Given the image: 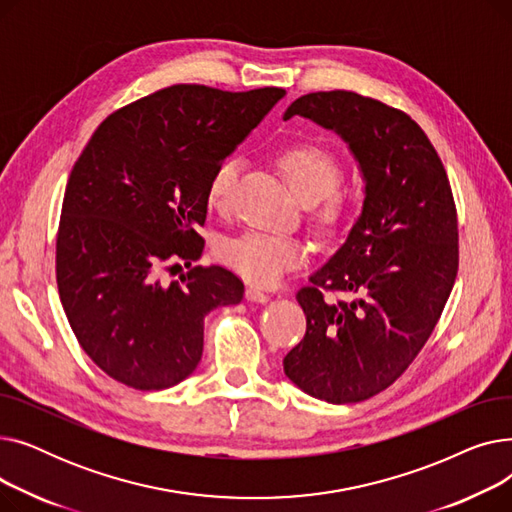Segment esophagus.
<instances>
[{
    "mask_svg": "<svg viewBox=\"0 0 512 512\" xmlns=\"http://www.w3.org/2000/svg\"><path fill=\"white\" fill-rule=\"evenodd\" d=\"M245 294H247L249 301H255V303H267V301H270V294L263 292L259 286H249Z\"/></svg>",
    "mask_w": 512,
    "mask_h": 512,
    "instance_id": "34e87169",
    "label": "esophagus"
}]
</instances>
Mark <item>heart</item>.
<instances>
[{"mask_svg": "<svg viewBox=\"0 0 512 512\" xmlns=\"http://www.w3.org/2000/svg\"><path fill=\"white\" fill-rule=\"evenodd\" d=\"M276 166L297 197L313 207L315 220L332 228L346 213L348 199L340 191V159L319 143H292L276 153ZM240 159L224 157L213 168L207 182V203L211 209L226 213L240 176ZM309 249L303 240L267 232H247L228 238L218 245V259L238 276L253 284L270 286L284 274L307 261Z\"/></svg>", "mask_w": 512, "mask_h": 512, "instance_id": "obj_1", "label": "heart"}]
</instances>
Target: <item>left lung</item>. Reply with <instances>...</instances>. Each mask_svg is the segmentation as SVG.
<instances>
[{"label":"left lung","instance_id":"left-lung-1","mask_svg":"<svg viewBox=\"0 0 512 512\" xmlns=\"http://www.w3.org/2000/svg\"><path fill=\"white\" fill-rule=\"evenodd\" d=\"M292 116L348 143L365 201L344 245L297 292L307 332L284 357V371L319 400L361 402L407 371L450 297L459 272L452 188L421 126L384 101L317 91L292 101L284 120Z\"/></svg>","mask_w":512,"mask_h":512}]
</instances>
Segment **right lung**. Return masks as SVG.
I'll list each match as a JSON object with an SVG mask.
<instances>
[{"label": "right lung", "instance_id": "right-lung-1", "mask_svg": "<svg viewBox=\"0 0 512 512\" xmlns=\"http://www.w3.org/2000/svg\"><path fill=\"white\" fill-rule=\"evenodd\" d=\"M174 85L107 116L70 172L56 280L70 328L93 363L134 390H164L203 355V319L245 284L220 265L161 274L203 253L213 168L284 97Z\"/></svg>", "mask_w": 512, "mask_h": 512}]
</instances>
